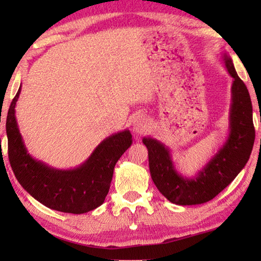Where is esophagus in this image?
Here are the masks:
<instances>
[{
  "label": "esophagus",
  "instance_id": "1",
  "mask_svg": "<svg viewBox=\"0 0 261 261\" xmlns=\"http://www.w3.org/2000/svg\"><path fill=\"white\" fill-rule=\"evenodd\" d=\"M149 123L146 116H144V115H137V116L134 117V120H132V130H134L136 135L143 134V132L147 131Z\"/></svg>",
  "mask_w": 261,
  "mask_h": 261
}]
</instances>
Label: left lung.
Segmentation results:
<instances>
[{
    "instance_id": "1",
    "label": "left lung",
    "mask_w": 261,
    "mask_h": 261,
    "mask_svg": "<svg viewBox=\"0 0 261 261\" xmlns=\"http://www.w3.org/2000/svg\"><path fill=\"white\" fill-rule=\"evenodd\" d=\"M223 63L233 79L229 136L199 173L191 178L184 177L176 170L169 148L165 144L151 137L143 139L148 149V165L153 182L173 204L199 205L212 200L241 173L252 152L255 131L249 91L238 77L232 61L227 54H223Z\"/></svg>"
}]
</instances>
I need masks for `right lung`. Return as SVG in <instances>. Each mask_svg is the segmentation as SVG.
Returning a JSON list of instances; mask_svg holds the SVG:
<instances>
[{"instance_id": "add662e5", "label": "right lung", "mask_w": 261, "mask_h": 261, "mask_svg": "<svg viewBox=\"0 0 261 261\" xmlns=\"http://www.w3.org/2000/svg\"><path fill=\"white\" fill-rule=\"evenodd\" d=\"M20 87L7 116L9 161L17 180L34 199L48 208L83 214L103 204L114 168L132 144L129 130L107 137L87 160L73 169H56L30 155L16 120V102Z\"/></svg>"}]
</instances>
